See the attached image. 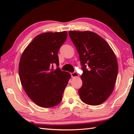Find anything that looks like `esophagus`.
<instances>
[{"label": "esophagus", "mask_w": 134, "mask_h": 134, "mask_svg": "<svg viewBox=\"0 0 134 134\" xmlns=\"http://www.w3.org/2000/svg\"><path fill=\"white\" fill-rule=\"evenodd\" d=\"M71 76L72 77H76L79 76V74L76 71H74L71 73Z\"/></svg>", "instance_id": "1"}]
</instances>
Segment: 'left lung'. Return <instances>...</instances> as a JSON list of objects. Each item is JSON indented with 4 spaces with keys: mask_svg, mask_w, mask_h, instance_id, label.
Returning a JSON list of instances; mask_svg holds the SVG:
<instances>
[{
    "mask_svg": "<svg viewBox=\"0 0 134 134\" xmlns=\"http://www.w3.org/2000/svg\"><path fill=\"white\" fill-rule=\"evenodd\" d=\"M80 57L83 85L79 94L84 103L99 105L112 93L118 65L114 53L106 41L90 31H69Z\"/></svg>",
    "mask_w": 134,
    "mask_h": 134,
    "instance_id": "obj_1",
    "label": "left lung"
}]
</instances>
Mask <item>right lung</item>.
Segmentation results:
<instances>
[{"label": "right lung", "mask_w": 134, "mask_h": 134, "mask_svg": "<svg viewBox=\"0 0 134 134\" xmlns=\"http://www.w3.org/2000/svg\"><path fill=\"white\" fill-rule=\"evenodd\" d=\"M67 37L66 31L41 34L34 38L21 56L19 74L22 86L41 107H53L62 100L70 75L58 67L57 54Z\"/></svg>", "instance_id": "obj_1"}]
</instances>
